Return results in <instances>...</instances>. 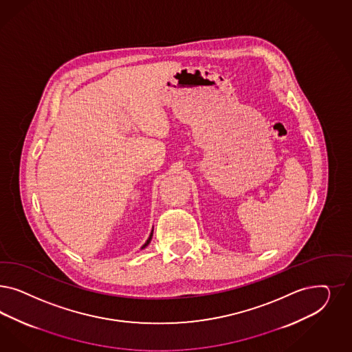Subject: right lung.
<instances>
[{
    "label": "right lung",
    "mask_w": 352,
    "mask_h": 352,
    "mask_svg": "<svg viewBox=\"0 0 352 352\" xmlns=\"http://www.w3.org/2000/svg\"><path fill=\"white\" fill-rule=\"evenodd\" d=\"M151 237H153V230H151V233H150V236H148V241H146V242H145V245H144V246H142V248H141V249H145V248H146V246H148V243H150V241H151Z\"/></svg>",
    "instance_id": "1"
}]
</instances>
